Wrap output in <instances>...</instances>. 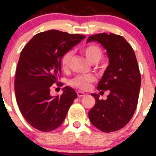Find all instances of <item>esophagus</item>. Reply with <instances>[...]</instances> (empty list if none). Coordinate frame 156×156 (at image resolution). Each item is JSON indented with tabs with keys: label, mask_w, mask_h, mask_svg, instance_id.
I'll use <instances>...</instances> for the list:
<instances>
[{
	"label": "esophagus",
	"mask_w": 156,
	"mask_h": 156,
	"mask_svg": "<svg viewBox=\"0 0 156 156\" xmlns=\"http://www.w3.org/2000/svg\"><path fill=\"white\" fill-rule=\"evenodd\" d=\"M77 94H78V96L79 97H84L85 96V94L84 92H82V91H77Z\"/></svg>",
	"instance_id": "1"
}]
</instances>
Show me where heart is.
<instances>
[{"label":"heart","mask_w":156,"mask_h":156,"mask_svg":"<svg viewBox=\"0 0 156 156\" xmlns=\"http://www.w3.org/2000/svg\"><path fill=\"white\" fill-rule=\"evenodd\" d=\"M82 52L88 60L92 63L98 62L101 59L102 55H103L101 48L98 45L94 44H91L84 47L82 49ZM72 56V51L66 52L62 56V59H61V66H62V69L66 70L69 69ZM95 80V76L93 75H79L70 81V84L79 89L87 90L90 87V83L94 82Z\"/></svg>","instance_id":"1"}]
</instances>
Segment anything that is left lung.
Returning a JSON list of instances; mask_svg holds the SVG:
<instances>
[{
  "instance_id": "left-lung-1",
  "label": "left lung",
  "mask_w": 156,
  "mask_h": 156,
  "mask_svg": "<svg viewBox=\"0 0 156 156\" xmlns=\"http://www.w3.org/2000/svg\"><path fill=\"white\" fill-rule=\"evenodd\" d=\"M97 41L106 50L109 64L99 81V90H108L106 100L92 94L96 103L88 112L91 123L106 133L116 131L130 122L136 108L141 75L134 51L122 36L113 33L94 34L87 43ZM103 92V91H101Z\"/></svg>"
}]
</instances>
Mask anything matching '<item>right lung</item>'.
Instances as JSON below:
<instances>
[{
  "label": "right lung",
  "instance_id": "right-lung-1",
  "mask_svg": "<svg viewBox=\"0 0 156 156\" xmlns=\"http://www.w3.org/2000/svg\"><path fill=\"white\" fill-rule=\"evenodd\" d=\"M85 37L49 30L35 34L22 50L14 82L16 99L23 117L34 128L44 132L57 128L78 97L69 87L62 88L59 97L50 91L58 84L62 56Z\"/></svg>",
  "mask_w": 156,
  "mask_h": 156
}]
</instances>
